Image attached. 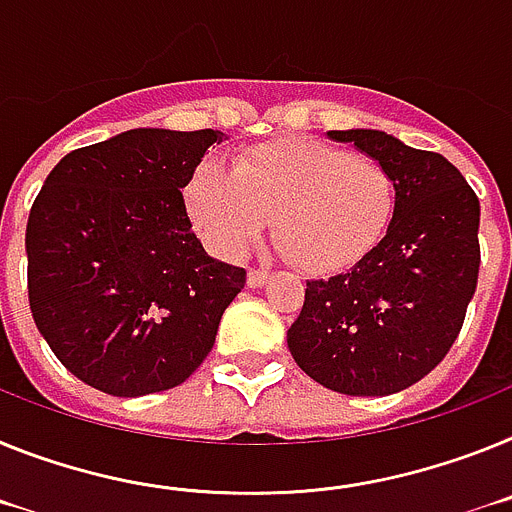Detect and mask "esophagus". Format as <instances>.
<instances>
[{
  "instance_id": "1",
  "label": "esophagus",
  "mask_w": 512,
  "mask_h": 512,
  "mask_svg": "<svg viewBox=\"0 0 512 512\" xmlns=\"http://www.w3.org/2000/svg\"><path fill=\"white\" fill-rule=\"evenodd\" d=\"M268 278H270V273H268V270H257V268H250V273H247V283H250L252 288H260V286H265V283H268Z\"/></svg>"
}]
</instances>
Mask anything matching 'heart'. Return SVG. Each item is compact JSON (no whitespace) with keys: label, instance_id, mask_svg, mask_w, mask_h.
Returning <instances> with one entry per match:
<instances>
[{"label":"heart","instance_id":"1","mask_svg":"<svg viewBox=\"0 0 512 512\" xmlns=\"http://www.w3.org/2000/svg\"><path fill=\"white\" fill-rule=\"evenodd\" d=\"M185 201L213 252L242 257L273 219L275 242L296 268L330 275L384 242L397 219L399 182L379 159L288 136L239 151L231 172L203 162Z\"/></svg>","mask_w":512,"mask_h":512}]
</instances>
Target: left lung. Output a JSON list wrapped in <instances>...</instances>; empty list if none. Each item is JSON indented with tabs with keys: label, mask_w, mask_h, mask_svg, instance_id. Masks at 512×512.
I'll list each match as a JSON object with an SVG mask.
<instances>
[{
	"label": "left lung",
	"mask_w": 512,
	"mask_h": 512,
	"mask_svg": "<svg viewBox=\"0 0 512 512\" xmlns=\"http://www.w3.org/2000/svg\"><path fill=\"white\" fill-rule=\"evenodd\" d=\"M386 164L399 182L397 219L348 273L309 281L288 348L301 371L350 397L417 384L459 337L479 278V198L435 151L384 131H330Z\"/></svg>",
	"instance_id": "obj_1"
}]
</instances>
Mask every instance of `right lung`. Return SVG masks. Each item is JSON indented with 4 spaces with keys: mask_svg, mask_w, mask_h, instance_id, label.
<instances>
[{
    "mask_svg": "<svg viewBox=\"0 0 512 512\" xmlns=\"http://www.w3.org/2000/svg\"><path fill=\"white\" fill-rule=\"evenodd\" d=\"M224 133L133 128L69 151L25 229L35 327L79 381L144 397L211 353L247 270L213 260L182 188Z\"/></svg>",
    "mask_w": 512,
    "mask_h": 512,
    "instance_id": "add662e5",
    "label": "right lung"
}]
</instances>
